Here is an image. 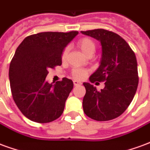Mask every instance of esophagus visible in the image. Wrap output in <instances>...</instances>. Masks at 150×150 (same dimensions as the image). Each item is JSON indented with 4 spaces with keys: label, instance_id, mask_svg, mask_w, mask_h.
<instances>
[{
    "label": "esophagus",
    "instance_id": "obj_1",
    "mask_svg": "<svg viewBox=\"0 0 150 150\" xmlns=\"http://www.w3.org/2000/svg\"><path fill=\"white\" fill-rule=\"evenodd\" d=\"M81 84H82V83H80V82L77 81V80H74V85L76 86V87H77V86H80Z\"/></svg>",
    "mask_w": 150,
    "mask_h": 150
}]
</instances>
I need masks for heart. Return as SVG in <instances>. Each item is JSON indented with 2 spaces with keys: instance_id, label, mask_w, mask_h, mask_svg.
I'll use <instances>...</instances> for the list:
<instances>
[{
  "instance_id": "b5f03b06",
  "label": "heart",
  "mask_w": 150,
  "mask_h": 150,
  "mask_svg": "<svg viewBox=\"0 0 150 150\" xmlns=\"http://www.w3.org/2000/svg\"><path fill=\"white\" fill-rule=\"evenodd\" d=\"M78 46L82 52L87 56L93 54L96 51V44H95L94 41L91 39L90 38H81L78 42ZM67 53H68V47H65L62 53V60H65L67 59ZM87 74H88V71L81 68H75L73 69L71 71L72 76L75 79H83Z\"/></svg>"
}]
</instances>
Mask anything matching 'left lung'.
Wrapping results in <instances>:
<instances>
[{"label":"left lung","instance_id":"8db88e82","mask_svg":"<svg viewBox=\"0 0 150 150\" xmlns=\"http://www.w3.org/2000/svg\"><path fill=\"white\" fill-rule=\"evenodd\" d=\"M100 42L102 57L99 68L90 76L91 83L104 82V89L83 83L84 113L91 119L106 121L120 116L129 107L138 86L137 62L134 52L124 38L114 32L96 29L81 31Z\"/></svg>","mask_w":150,"mask_h":150}]
</instances>
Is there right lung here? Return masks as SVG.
I'll return each mask as SVG.
<instances>
[{
  "mask_svg": "<svg viewBox=\"0 0 150 150\" xmlns=\"http://www.w3.org/2000/svg\"><path fill=\"white\" fill-rule=\"evenodd\" d=\"M78 31L42 32L25 38L16 50L9 65L12 96L28 119L49 123L58 119L73 88L71 79L63 78L55 84L46 80L48 70L62 64V53Z\"/></svg>",
  "mask_w": 150,
  "mask_h": 150,
  "instance_id": "1",
  "label": "right lung"
}]
</instances>
